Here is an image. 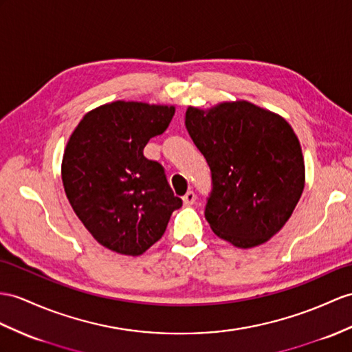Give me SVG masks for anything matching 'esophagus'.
<instances>
[{"label":"esophagus","mask_w":352,"mask_h":352,"mask_svg":"<svg viewBox=\"0 0 352 352\" xmlns=\"http://www.w3.org/2000/svg\"><path fill=\"white\" fill-rule=\"evenodd\" d=\"M182 200H184V203H185L186 206L194 204V203H195V192H194V191H188V192L182 197Z\"/></svg>","instance_id":"obj_1"}]
</instances>
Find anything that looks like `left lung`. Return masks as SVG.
Returning a JSON list of instances; mask_svg holds the SVG:
<instances>
[{
    "label": "left lung",
    "mask_w": 352,
    "mask_h": 352,
    "mask_svg": "<svg viewBox=\"0 0 352 352\" xmlns=\"http://www.w3.org/2000/svg\"><path fill=\"white\" fill-rule=\"evenodd\" d=\"M185 126L210 167L204 217L213 233L242 250L267 242L285 226L305 188L293 128L250 101L188 107Z\"/></svg>",
    "instance_id": "8db88e82"
}]
</instances>
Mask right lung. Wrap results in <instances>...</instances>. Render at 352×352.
Instances as JSON below:
<instances>
[{
    "instance_id": "right-lung-1",
    "label": "right lung",
    "mask_w": 352,
    "mask_h": 352,
    "mask_svg": "<svg viewBox=\"0 0 352 352\" xmlns=\"http://www.w3.org/2000/svg\"><path fill=\"white\" fill-rule=\"evenodd\" d=\"M173 115V106L113 101L88 111L68 139L61 167L67 199L92 237L110 251L142 255L182 206L164 167L143 155Z\"/></svg>"
}]
</instances>
